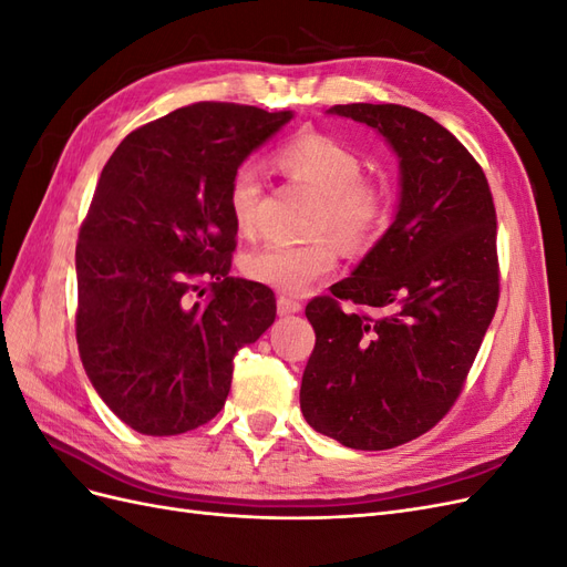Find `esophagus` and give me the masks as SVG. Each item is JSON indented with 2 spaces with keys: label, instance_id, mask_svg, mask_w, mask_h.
I'll list each match as a JSON object with an SVG mask.
<instances>
[{
  "label": "esophagus",
  "instance_id": "esophagus-1",
  "mask_svg": "<svg viewBox=\"0 0 567 567\" xmlns=\"http://www.w3.org/2000/svg\"><path fill=\"white\" fill-rule=\"evenodd\" d=\"M302 310V302L296 300V298H288V296H279L277 300V312L281 317H288V315H296Z\"/></svg>",
  "mask_w": 567,
  "mask_h": 567
}]
</instances>
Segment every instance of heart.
<instances>
[{"label": "heart", "instance_id": "b5f03b06", "mask_svg": "<svg viewBox=\"0 0 567 567\" xmlns=\"http://www.w3.org/2000/svg\"><path fill=\"white\" fill-rule=\"evenodd\" d=\"M277 163L293 182L321 196L312 219L319 234L302 244H267L244 257V271L257 284L279 293L300 296L338 265V244L362 252L379 241L394 208L392 184L364 173V158L354 146L326 132H302L277 151ZM265 179L252 163L238 165L227 203L236 231L252 238L260 229V200Z\"/></svg>", "mask_w": 567, "mask_h": 567}]
</instances>
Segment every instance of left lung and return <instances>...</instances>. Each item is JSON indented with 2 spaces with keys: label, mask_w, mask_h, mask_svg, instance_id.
<instances>
[{
  "label": "left lung",
  "mask_w": 567,
  "mask_h": 567,
  "mask_svg": "<svg viewBox=\"0 0 567 567\" xmlns=\"http://www.w3.org/2000/svg\"><path fill=\"white\" fill-rule=\"evenodd\" d=\"M331 111L398 151L402 200L352 277L305 307L317 342L300 409L317 433L381 452L435 427L466 385L499 305L496 210L483 167L433 117L398 104Z\"/></svg>",
  "instance_id": "8db88e82"
}]
</instances>
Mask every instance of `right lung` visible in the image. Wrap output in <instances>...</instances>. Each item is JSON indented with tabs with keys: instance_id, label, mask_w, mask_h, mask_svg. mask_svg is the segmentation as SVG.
<instances>
[{
	"instance_id": "right-lung-1",
	"label": "right lung",
	"mask_w": 567,
	"mask_h": 567,
	"mask_svg": "<svg viewBox=\"0 0 567 567\" xmlns=\"http://www.w3.org/2000/svg\"><path fill=\"white\" fill-rule=\"evenodd\" d=\"M293 117L198 101L130 132L101 169L78 248L75 338L92 385L142 435H179L225 406L234 354L277 317L229 277L234 169ZM205 285L209 298L194 303Z\"/></svg>"
}]
</instances>
